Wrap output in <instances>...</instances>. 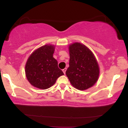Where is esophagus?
I'll return each instance as SVG.
<instances>
[{"mask_svg":"<svg viewBox=\"0 0 128 128\" xmlns=\"http://www.w3.org/2000/svg\"><path fill=\"white\" fill-rule=\"evenodd\" d=\"M66 70H67V68H64V69H62V72H64V74H66Z\"/></svg>","mask_w":128,"mask_h":128,"instance_id":"34e87169","label":"esophagus"}]
</instances>
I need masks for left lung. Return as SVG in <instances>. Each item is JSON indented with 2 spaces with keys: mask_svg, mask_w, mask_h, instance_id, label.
<instances>
[{
  "mask_svg": "<svg viewBox=\"0 0 128 128\" xmlns=\"http://www.w3.org/2000/svg\"><path fill=\"white\" fill-rule=\"evenodd\" d=\"M69 67L66 74L72 85L79 90H84L96 82L99 68L93 54L87 47L79 42L69 46Z\"/></svg>",
  "mask_w": 128,
  "mask_h": 128,
  "instance_id": "obj_1",
  "label": "left lung"
}]
</instances>
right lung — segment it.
<instances>
[{"instance_id":"add662e5","label":"right lung","mask_w":128,"mask_h":128,"mask_svg":"<svg viewBox=\"0 0 128 128\" xmlns=\"http://www.w3.org/2000/svg\"><path fill=\"white\" fill-rule=\"evenodd\" d=\"M55 47L45 45L35 50L28 60L26 76L32 86L40 89H47L64 74L58 68V62L53 57Z\"/></svg>"}]
</instances>
